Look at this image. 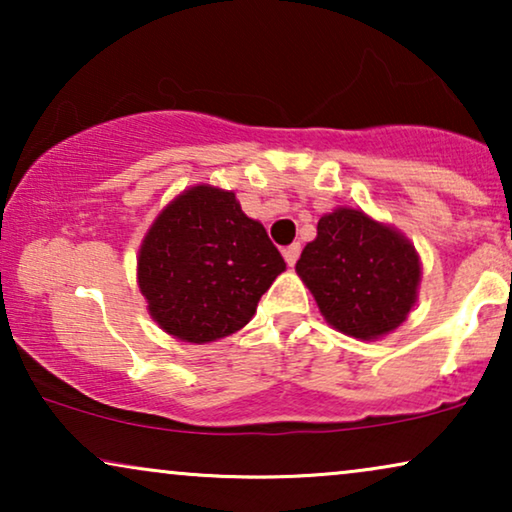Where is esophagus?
<instances>
[{"label": "esophagus", "instance_id": "obj_1", "mask_svg": "<svg viewBox=\"0 0 512 512\" xmlns=\"http://www.w3.org/2000/svg\"><path fill=\"white\" fill-rule=\"evenodd\" d=\"M298 256H300V244H298V242L284 249V258H286V263H289V265H296Z\"/></svg>", "mask_w": 512, "mask_h": 512}]
</instances>
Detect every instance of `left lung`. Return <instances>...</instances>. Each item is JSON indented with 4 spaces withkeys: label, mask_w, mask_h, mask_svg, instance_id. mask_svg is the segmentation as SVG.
<instances>
[{
    "label": "left lung",
    "mask_w": 512,
    "mask_h": 512,
    "mask_svg": "<svg viewBox=\"0 0 512 512\" xmlns=\"http://www.w3.org/2000/svg\"><path fill=\"white\" fill-rule=\"evenodd\" d=\"M296 272L328 324L359 340L396 331L415 307L422 279L408 237L349 207L321 216Z\"/></svg>",
    "instance_id": "left-lung-1"
}]
</instances>
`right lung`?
I'll use <instances>...</instances> for the list:
<instances>
[{"mask_svg":"<svg viewBox=\"0 0 512 512\" xmlns=\"http://www.w3.org/2000/svg\"><path fill=\"white\" fill-rule=\"evenodd\" d=\"M286 263L233 191L209 184L177 195L146 233L137 256L139 291L153 321L184 342L240 331Z\"/></svg>","mask_w":512,"mask_h":512,"instance_id":"right-lung-1","label":"right lung"}]
</instances>
